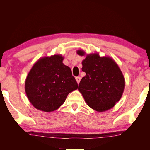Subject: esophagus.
<instances>
[{
	"label": "esophagus",
	"instance_id": "1",
	"mask_svg": "<svg viewBox=\"0 0 150 150\" xmlns=\"http://www.w3.org/2000/svg\"><path fill=\"white\" fill-rule=\"evenodd\" d=\"M81 77H76V80L77 81V83H78V84L79 83L80 81H81Z\"/></svg>",
	"mask_w": 150,
	"mask_h": 150
}]
</instances>
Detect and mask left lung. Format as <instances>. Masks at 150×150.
<instances>
[{
    "mask_svg": "<svg viewBox=\"0 0 150 150\" xmlns=\"http://www.w3.org/2000/svg\"><path fill=\"white\" fill-rule=\"evenodd\" d=\"M83 56L86 52L78 50ZM86 76L78 86L88 106L98 112L110 110L120 100L125 86V78L119 66L111 57H101L99 53L86 55L82 61Z\"/></svg>",
    "mask_w": 150,
    "mask_h": 150,
    "instance_id": "1",
    "label": "left lung"
}]
</instances>
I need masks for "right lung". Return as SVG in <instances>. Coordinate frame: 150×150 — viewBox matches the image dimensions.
I'll use <instances>...</instances> for the list:
<instances>
[{"instance_id":"add662e5","label":"right lung","mask_w":150,"mask_h":150,"mask_svg":"<svg viewBox=\"0 0 150 150\" xmlns=\"http://www.w3.org/2000/svg\"><path fill=\"white\" fill-rule=\"evenodd\" d=\"M61 54L40 58L31 68L25 82V91L30 103L38 110L52 112L66 101L78 83L69 67L63 64Z\"/></svg>"}]
</instances>
